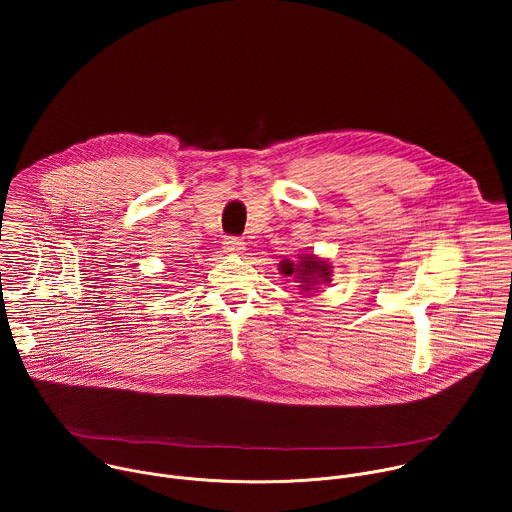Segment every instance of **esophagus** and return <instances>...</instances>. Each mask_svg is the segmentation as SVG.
I'll return each instance as SVG.
<instances>
[{
  "label": "esophagus",
  "instance_id": "1",
  "mask_svg": "<svg viewBox=\"0 0 512 512\" xmlns=\"http://www.w3.org/2000/svg\"><path fill=\"white\" fill-rule=\"evenodd\" d=\"M225 247V253H229V255H241L243 251H245V243L241 241V239H237V237H229V239H225V243H223Z\"/></svg>",
  "mask_w": 512,
  "mask_h": 512
}]
</instances>
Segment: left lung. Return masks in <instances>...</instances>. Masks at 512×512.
<instances>
[{
  "instance_id": "obj_1",
  "label": "left lung",
  "mask_w": 512,
  "mask_h": 512,
  "mask_svg": "<svg viewBox=\"0 0 512 512\" xmlns=\"http://www.w3.org/2000/svg\"><path fill=\"white\" fill-rule=\"evenodd\" d=\"M279 273L294 277L298 281V287L302 289V294H310V291L326 287L332 281V265L314 253L298 255L296 263L283 259L279 263Z\"/></svg>"
}]
</instances>
